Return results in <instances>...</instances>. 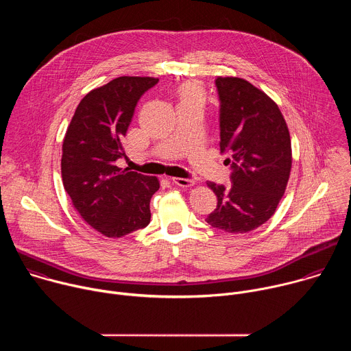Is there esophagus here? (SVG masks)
<instances>
[{
    "label": "esophagus",
    "instance_id": "1",
    "mask_svg": "<svg viewBox=\"0 0 351 351\" xmlns=\"http://www.w3.org/2000/svg\"><path fill=\"white\" fill-rule=\"evenodd\" d=\"M171 180L180 187H190L194 184V180L190 178H172Z\"/></svg>",
    "mask_w": 351,
    "mask_h": 351
}]
</instances>
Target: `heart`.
I'll list each match as a JSON object with an SVG mask.
<instances>
[{"label":"heart","mask_w":351,"mask_h":351,"mask_svg":"<svg viewBox=\"0 0 351 351\" xmlns=\"http://www.w3.org/2000/svg\"><path fill=\"white\" fill-rule=\"evenodd\" d=\"M182 99H203V90L195 83H186L180 88Z\"/></svg>","instance_id":"b5f03b06"}]
</instances>
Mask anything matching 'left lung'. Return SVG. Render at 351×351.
I'll return each mask as SVG.
<instances>
[{
  "label": "left lung",
  "instance_id": "1",
  "mask_svg": "<svg viewBox=\"0 0 351 351\" xmlns=\"http://www.w3.org/2000/svg\"><path fill=\"white\" fill-rule=\"evenodd\" d=\"M219 148L230 165V187L208 182L217 208L207 222L228 233H245L265 223L285 193L291 144L278 106L240 77H217Z\"/></svg>",
  "mask_w": 351,
  "mask_h": 351
}]
</instances>
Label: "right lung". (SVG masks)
<instances>
[{"label":"right lung","instance_id":"right-lung-1","mask_svg":"<svg viewBox=\"0 0 351 351\" xmlns=\"http://www.w3.org/2000/svg\"><path fill=\"white\" fill-rule=\"evenodd\" d=\"M158 79L122 76L91 90L79 103L62 144L65 191L82 218L107 237H122L149 223L156 176L117 167L122 140L141 95Z\"/></svg>","mask_w":351,"mask_h":351}]
</instances>
